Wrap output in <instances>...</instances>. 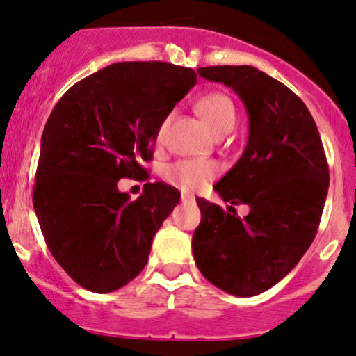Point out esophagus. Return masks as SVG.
<instances>
[{"instance_id": "obj_1", "label": "esophagus", "mask_w": 356, "mask_h": 356, "mask_svg": "<svg viewBox=\"0 0 356 356\" xmlns=\"http://www.w3.org/2000/svg\"><path fill=\"white\" fill-rule=\"evenodd\" d=\"M181 202H195V197L190 195V193H181Z\"/></svg>"}]
</instances>
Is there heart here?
<instances>
[{
    "label": "heart",
    "mask_w": 356,
    "mask_h": 356,
    "mask_svg": "<svg viewBox=\"0 0 356 356\" xmlns=\"http://www.w3.org/2000/svg\"><path fill=\"white\" fill-rule=\"evenodd\" d=\"M197 112L202 115L204 121L211 128V131L218 136H223L234 128L235 124V107L234 102L225 93H207L199 98L195 104ZM168 124H170V115L161 121L156 129L157 145L164 142ZM218 164L213 161H199V159H183L170 164L164 168L163 177L170 185L177 186L183 192H197L202 186H206L218 175Z\"/></svg>",
    "instance_id": "b5f03b06"
}]
</instances>
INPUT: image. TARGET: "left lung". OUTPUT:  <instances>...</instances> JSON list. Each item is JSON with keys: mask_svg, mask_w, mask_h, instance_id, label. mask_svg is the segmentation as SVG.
<instances>
[{"mask_svg": "<svg viewBox=\"0 0 356 356\" xmlns=\"http://www.w3.org/2000/svg\"><path fill=\"white\" fill-rule=\"evenodd\" d=\"M230 86L249 114V138L235 166L214 185L228 206L199 199L192 252L200 273L234 296H256L284 279L315 238L329 190V164L312 114L286 84L251 65L199 67Z\"/></svg>", "mask_w": 356, "mask_h": 356, "instance_id": "obj_1", "label": "left lung"}]
</instances>
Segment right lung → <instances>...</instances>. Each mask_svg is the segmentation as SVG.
<instances>
[{"label": "right lung", "mask_w": 356, "mask_h": 356, "mask_svg": "<svg viewBox=\"0 0 356 356\" xmlns=\"http://www.w3.org/2000/svg\"><path fill=\"white\" fill-rule=\"evenodd\" d=\"M197 83L188 67L119 62L63 93L41 136L33 204L51 256L91 293H112L149 261L179 192L145 183L129 200L121 178L147 179L157 126Z\"/></svg>", "instance_id": "obj_1"}]
</instances>
